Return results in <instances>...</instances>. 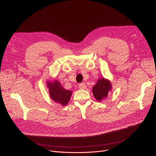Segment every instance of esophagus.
<instances>
[{"label":"esophagus","instance_id":"1","mask_svg":"<svg viewBox=\"0 0 156 156\" xmlns=\"http://www.w3.org/2000/svg\"><path fill=\"white\" fill-rule=\"evenodd\" d=\"M86 85L85 83H80L79 84V87L81 89H85L86 88Z\"/></svg>","mask_w":156,"mask_h":156}]
</instances>
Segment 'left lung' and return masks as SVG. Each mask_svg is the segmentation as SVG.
<instances>
[{
  "label": "left lung",
  "mask_w": 156,
  "mask_h": 156,
  "mask_svg": "<svg viewBox=\"0 0 156 156\" xmlns=\"http://www.w3.org/2000/svg\"><path fill=\"white\" fill-rule=\"evenodd\" d=\"M112 90V83L109 79L99 78L92 87L94 96L97 101L101 102L108 96V93Z\"/></svg>",
  "instance_id": "1"
}]
</instances>
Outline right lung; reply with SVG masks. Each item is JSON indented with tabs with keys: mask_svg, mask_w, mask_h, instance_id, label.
<instances>
[{
	"mask_svg": "<svg viewBox=\"0 0 156 156\" xmlns=\"http://www.w3.org/2000/svg\"><path fill=\"white\" fill-rule=\"evenodd\" d=\"M47 87L49 88V96L52 101L63 106L67 104L73 92L63 88L57 80L54 81L47 80Z\"/></svg>",
	"mask_w": 156,
	"mask_h": 156,
	"instance_id": "obj_1",
	"label": "right lung"
}]
</instances>
